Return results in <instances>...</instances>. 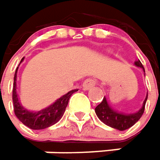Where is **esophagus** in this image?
I'll return each mask as SVG.
<instances>
[{"instance_id":"34e87169","label":"esophagus","mask_w":160,"mask_h":160,"mask_svg":"<svg viewBox=\"0 0 160 160\" xmlns=\"http://www.w3.org/2000/svg\"><path fill=\"white\" fill-rule=\"evenodd\" d=\"M96 85H97V80H94V79H88L83 83V88L85 90H88Z\"/></svg>"}]
</instances>
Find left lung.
<instances>
[{"label":"left lung","instance_id":"1","mask_svg":"<svg viewBox=\"0 0 160 160\" xmlns=\"http://www.w3.org/2000/svg\"><path fill=\"white\" fill-rule=\"evenodd\" d=\"M135 64L137 67L142 68L144 72V68L139 60L135 62ZM147 98H148V95L146 96L145 100L142 103V106L137 112L132 113V114H126V113L119 112L113 110L112 108L110 106V104L108 103L106 97H104L102 102L99 103L96 107L95 112H96V114L97 115L98 118L104 124L112 128H115V129L123 131V130L128 129L140 119L144 112Z\"/></svg>","mask_w":160,"mask_h":160}]
</instances>
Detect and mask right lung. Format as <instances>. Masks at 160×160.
Instances as JSON below:
<instances>
[{
	"label": "right lung",
	"mask_w": 160,
	"mask_h": 160,
	"mask_svg": "<svg viewBox=\"0 0 160 160\" xmlns=\"http://www.w3.org/2000/svg\"><path fill=\"white\" fill-rule=\"evenodd\" d=\"M23 60H24V58H22L21 62ZM18 69V67L17 68L16 72H15L14 84H13V90H12V101H13L15 115L17 116V118L26 127L33 130L44 129V128H49L54 124L58 123L61 119V118L63 117V113L65 112V109L68 105L71 96L74 92L78 91V89L69 91L67 94L58 98V100L55 102H53L51 105L48 106L47 108L43 109L42 111L30 112L21 105L19 100H18V94H17Z\"/></svg>",
	"instance_id": "obj_1"
}]
</instances>
